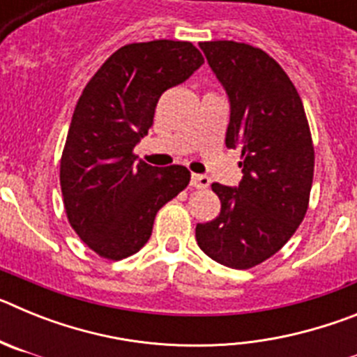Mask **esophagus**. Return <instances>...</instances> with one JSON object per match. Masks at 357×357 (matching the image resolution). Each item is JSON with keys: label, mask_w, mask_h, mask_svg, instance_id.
Wrapping results in <instances>:
<instances>
[{"label": "esophagus", "mask_w": 357, "mask_h": 357, "mask_svg": "<svg viewBox=\"0 0 357 357\" xmlns=\"http://www.w3.org/2000/svg\"><path fill=\"white\" fill-rule=\"evenodd\" d=\"M191 185L197 189H206L209 188V178L206 175H197V173H193L191 175Z\"/></svg>", "instance_id": "1"}]
</instances>
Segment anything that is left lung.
I'll use <instances>...</instances> for the list:
<instances>
[{
	"instance_id": "8db88e82",
	"label": "left lung",
	"mask_w": 357,
	"mask_h": 357,
	"mask_svg": "<svg viewBox=\"0 0 357 357\" xmlns=\"http://www.w3.org/2000/svg\"><path fill=\"white\" fill-rule=\"evenodd\" d=\"M230 102L227 148L241 150L238 188L214 182L222 202L197 225L211 259L236 270L257 266L284 247L302 223L313 184L314 148L302 100L286 71L250 44H200Z\"/></svg>"
}]
</instances>
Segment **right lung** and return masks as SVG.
<instances>
[{"instance_id": "right-lung-1", "label": "right lung", "mask_w": 357, "mask_h": 357, "mask_svg": "<svg viewBox=\"0 0 357 357\" xmlns=\"http://www.w3.org/2000/svg\"><path fill=\"white\" fill-rule=\"evenodd\" d=\"M202 64L191 43H132L103 62L78 98L62 151L61 188L69 223L100 257L119 261L139 252L157 211L189 184L185 166L137 162L134 146L153 125L160 94Z\"/></svg>"}]
</instances>
